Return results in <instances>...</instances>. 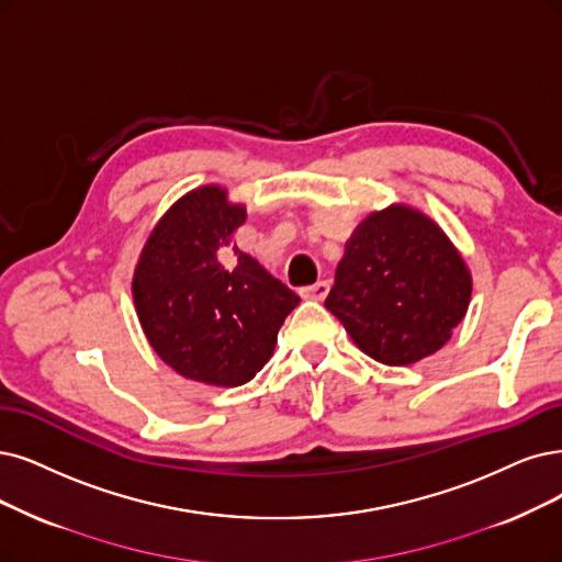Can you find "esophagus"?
<instances>
[{
	"instance_id": "obj_1",
	"label": "esophagus",
	"mask_w": 562,
	"mask_h": 562,
	"mask_svg": "<svg viewBox=\"0 0 562 562\" xmlns=\"http://www.w3.org/2000/svg\"><path fill=\"white\" fill-rule=\"evenodd\" d=\"M326 294H328V282H315V284L301 289V296L310 299V301H324Z\"/></svg>"
}]
</instances>
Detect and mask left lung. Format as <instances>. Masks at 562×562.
<instances>
[{
	"instance_id": "left-lung-1",
	"label": "left lung",
	"mask_w": 562,
	"mask_h": 562,
	"mask_svg": "<svg viewBox=\"0 0 562 562\" xmlns=\"http://www.w3.org/2000/svg\"><path fill=\"white\" fill-rule=\"evenodd\" d=\"M470 292L468 268L440 226L391 205L351 234L324 305L368 357L407 366L449 340Z\"/></svg>"
}]
</instances>
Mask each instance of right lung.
I'll use <instances>...</instances> for the list:
<instances>
[{
  "mask_svg": "<svg viewBox=\"0 0 562 562\" xmlns=\"http://www.w3.org/2000/svg\"><path fill=\"white\" fill-rule=\"evenodd\" d=\"M243 205L220 187L182 196L145 243L136 313L153 349L180 375L240 386L270 359L301 299L234 245Z\"/></svg>",
  "mask_w": 562,
  "mask_h": 562,
  "instance_id": "right-lung-1",
  "label": "right lung"
}]
</instances>
